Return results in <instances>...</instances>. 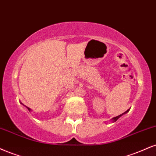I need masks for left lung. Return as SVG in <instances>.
Wrapping results in <instances>:
<instances>
[{"instance_id": "obj_1", "label": "left lung", "mask_w": 156, "mask_h": 156, "mask_svg": "<svg viewBox=\"0 0 156 156\" xmlns=\"http://www.w3.org/2000/svg\"><path fill=\"white\" fill-rule=\"evenodd\" d=\"M127 111H128V110H126V112H124V113H126V112H127ZM124 113H122V114H121V115H119L116 116V117H115V118H113V119H112V121H113V122H115L116 121H117V120H118V119H119V118H120V117H121V115H123V114H124Z\"/></svg>"}]
</instances>
